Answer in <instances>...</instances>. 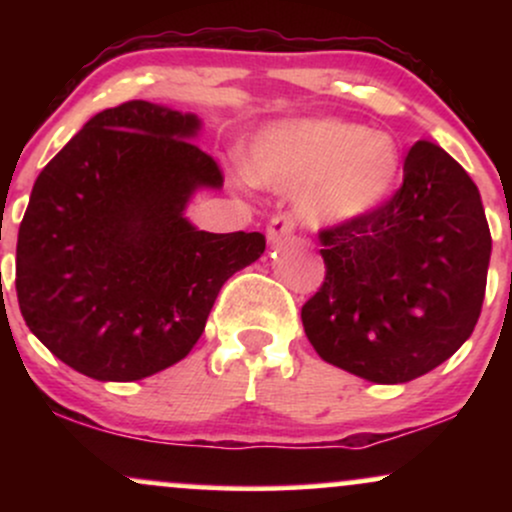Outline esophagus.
Masks as SVG:
<instances>
[{
  "label": "esophagus",
  "instance_id": "esophagus-1",
  "mask_svg": "<svg viewBox=\"0 0 512 512\" xmlns=\"http://www.w3.org/2000/svg\"><path fill=\"white\" fill-rule=\"evenodd\" d=\"M293 233V219L289 214H279V216H274L272 221H269V226H267V240L272 245H279V243H284L286 238H289Z\"/></svg>",
  "mask_w": 512,
  "mask_h": 512
}]
</instances>
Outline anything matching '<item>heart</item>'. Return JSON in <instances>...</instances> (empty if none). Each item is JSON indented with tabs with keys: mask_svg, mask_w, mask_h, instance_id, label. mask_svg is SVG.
Returning a JSON list of instances; mask_svg holds the SVG:
<instances>
[{
	"mask_svg": "<svg viewBox=\"0 0 512 512\" xmlns=\"http://www.w3.org/2000/svg\"><path fill=\"white\" fill-rule=\"evenodd\" d=\"M399 170L402 149L392 134L337 117L274 122L252 139L248 156L257 185L298 187V214L315 228L366 219L395 190Z\"/></svg>",
	"mask_w": 512,
	"mask_h": 512,
	"instance_id": "b5f03b06",
	"label": "heart"
}]
</instances>
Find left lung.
Returning a JSON list of instances; mask_svg holds the SVG:
<instances>
[{
  "mask_svg": "<svg viewBox=\"0 0 512 512\" xmlns=\"http://www.w3.org/2000/svg\"><path fill=\"white\" fill-rule=\"evenodd\" d=\"M325 281L301 320L322 361L380 385L440 366L477 325L491 233L477 185L431 142L366 219L320 231Z\"/></svg>",
  "mask_w": 512,
  "mask_h": 512,
  "instance_id": "8db88e82",
  "label": "left lung"
}]
</instances>
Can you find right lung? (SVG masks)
<instances>
[{"instance_id": "add662e5", "label": "right lung", "mask_w": 512, "mask_h": 512, "mask_svg": "<svg viewBox=\"0 0 512 512\" xmlns=\"http://www.w3.org/2000/svg\"><path fill=\"white\" fill-rule=\"evenodd\" d=\"M195 113L129 101L93 115L35 180L16 243L28 330L103 383L166 370L202 337L221 286L260 260L262 233L187 221L221 170Z\"/></svg>"}]
</instances>
